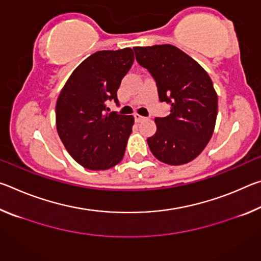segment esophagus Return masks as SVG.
Instances as JSON below:
<instances>
[{
	"mask_svg": "<svg viewBox=\"0 0 261 261\" xmlns=\"http://www.w3.org/2000/svg\"><path fill=\"white\" fill-rule=\"evenodd\" d=\"M135 120H136V122H141V121H144L145 120V117L144 116H141V115H138V114H136L135 115Z\"/></svg>",
	"mask_w": 261,
	"mask_h": 261,
	"instance_id": "1",
	"label": "esophagus"
}]
</instances>
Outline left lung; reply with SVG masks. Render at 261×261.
Wrapping results in <instances>:
<instances>
[{
    "mask_svg": "<svg viewBox=\"0 0 261 261\" xmlns=\"http://www.w3.org/2000/svg\"><path fill=\"white\" fill-rule=\"evenodd\" d=\"M136 60L155 79L160 101L171 105L156 117V132L147 144L158 160L185 165L204 151L214 132L218 94L204 68L173 45L134 47Z\"/></svg>",
    "mask_w": 261,
    "mask_h": 261,
    "instance_id": "8db88e82",
    "label": "left lung"
}]
</instances>
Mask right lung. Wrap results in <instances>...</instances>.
Masks as SVG:
<instances>
[{
    "label": "right lung",
    "mask_w": 261,
    "mask_h": 261,
    "mask_svg": "<svg viewBox=\"0 0 261 261\" xmlns=\"http://www.w3.org/2000/svg\"><path fill=\"white\" fill-rule=\"evenodd\" d=\"M135 61L134 50L96 51L73 70L56 102V129L74 161L91 170H106L124 156L132 115L108 113Z\"/></svg>",
    "instance_id": "right-lung-1"
}]
</instances>
